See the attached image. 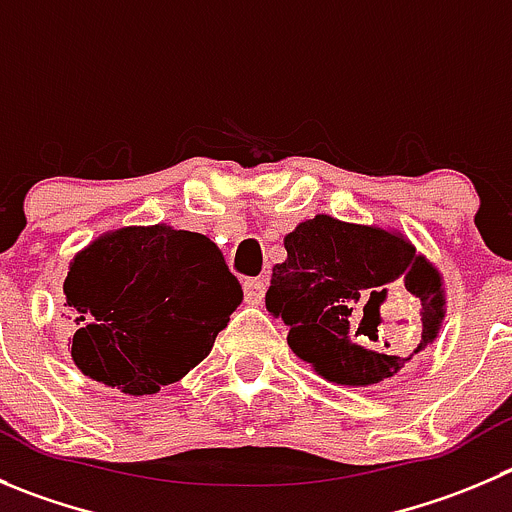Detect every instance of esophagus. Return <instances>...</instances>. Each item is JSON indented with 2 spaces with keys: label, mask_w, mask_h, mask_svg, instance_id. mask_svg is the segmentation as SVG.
<instances>
[{
  "label": "esophagus",
  "mask_w": 512,
  "mask_h": 512,
  "mask_svg": "<svg viewBox=\"0 0 512 512\" xmlns=\"http://www.w3.org/2000/svg\"><path fill=\"white\" fill-rule=\"evenodd\" d=\"M266 294V284L261 279H246L243 281V299L246 304H261Z\"/></svg>",
  "instance_id": "34e87169"
}]
</instances>
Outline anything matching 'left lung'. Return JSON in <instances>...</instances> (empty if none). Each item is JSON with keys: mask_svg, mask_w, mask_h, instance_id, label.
Returning a JSON list of instances; mask_svg holds the SVG:
<instances>
[{"mask_svg": "<svg viewBox=\"0 0 512 512\" xmlns=\"http://www.w3.org/2000/svg\"><path fill=\"white\" fill-rule=\"evenodd\" d=\"M284 246L266 309L289 326L296 357L324 379L349 387L384 382L437 339L442 276L402 233L321 213L299 223Z\"/></svg>", "mask_w": 512, "mask_h": 512, "instance_id": "8db88e82", "label": "left lung"}]
</instances>
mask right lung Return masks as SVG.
Returning a JSON list of instances; mask_svg holds the SVG:
<instances>
[{
    "instance_id": "obj_1",
    "label": "right lung",
    "mask_w": 512,
    "mask_h": 512,
    "mask_svg": "<svg viewBox=\"0 0 512 512\" xmlns=\"http://www.w3.org/2000/svg\"><path fill=\"white\" fill-rule=\"evenodd\" d=\"M72 359L125 394H155L211 352L243 291L211 238L128 226L95 238L65 279Z\"/></svg>"
}]
</instances>
